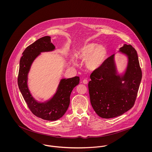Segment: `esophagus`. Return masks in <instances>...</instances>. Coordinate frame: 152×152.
<instances>
[{"label":"esophagus","instance_id":"34e87169","mask_svg":"<svg viewBox=\"0 0 152 152\" xmlns=\"http://www.w3.org/2000/svg\"><path fill=\"white\" fill-rule=\"evenodd\" d=\"M83 83L84 84H87L88 83V80H86V79H84L83 80Z\"/></svg>","mask_w":152,"mask_h":152}]
</instances>
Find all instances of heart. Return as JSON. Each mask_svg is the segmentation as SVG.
<instances>
[{"label":"heart","instance_id":"b5f03b06","mask_svg":"<svg viewBox=\"0 0 152 152\" xmlns=\"http://www.w3.org/2000/svg\"><path fill=\"white\" fill-rule=\"evenodd\" d=\"M107 51L105 47L96 44H87L80 48L77 57L82 61H87L86 66L90 70L99 68L107 58Z\"/></svg>","mask_w":152,"mask_h":152}]
</instances>
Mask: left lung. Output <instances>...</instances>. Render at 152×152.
<instances>
[{
	"label": "left lung",
	"mask_w": 152,
	"mask_h": 152,
	"mask_svg": "<svg viewBox=\"0 0 152 152\" xmlns=\"http://www.w3.org/2000/svg\"><path fill=\"white\" fill-rule=\"evenodd\" d=\"M129 59L124 75H117L115 54L90 75L88 90L94 111L104 118L122 115L135 104L142 77L137 52L131 45H124L120 51ZM122 81H124V83Z\"/></svg>",
	"instance_id": "1"
}]
</instances>
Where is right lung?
<instances>
[{
  "mask_svg": "<svg viewBox=\"0 0 152 152\" xmlns=\"http://www.w3.org/2000/svg\"><path fill=\"white\" fill-rule=\"evenodd\" d=\"M54 49L55 46L51 43L50 37L48 36L39 39L28 46L20 59L18 76L19 89L30 110L36 116L48 121H55L64 116L69 106L70 94L80 81L78 76L62 79L56 93L46 102H38L32 97L27 85L28 74L31 66L40 53Z\"/></svg>",
  "mask_w": 152,
  "mask_h": 152,
  "instance_id": "right-lung-1",
  "label": "right lung"
}]
</instances>
